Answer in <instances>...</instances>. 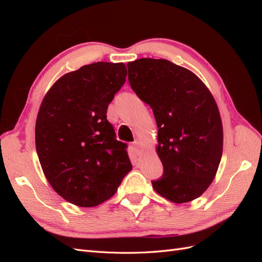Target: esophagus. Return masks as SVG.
<instances>
[{
  "label": "esophagus",
  "mask_w": 262,
  "mask_h": 262,
  "mask_svg": "<svg viewBox=\"0 0 262 262\" xmlns=\"http://www.w3.org/2000/svg\"><path fill=\"white\" fill-rule=\"evenodd\" d=\"M141 142L139 141V140H137V141H134L133 143H132V148H133V150L134 152H136L137 154H140V152H141Z\"/></svg>",
  "instance_id": "34e87169"
}]
</instances>
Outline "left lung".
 Instances as JSON below:
<instances>
[{"label":"left lung","mask_w":262,"mask_h":262,"mask_svg":"<svg viewBox=\"0 0 262 262\" xmlns=\"http://www.w3.org/2000/svg\"><path fill=\"white\" fill-rule=\"evenodd\" d=\"M126 67L131 89L157 123L164 173L152 181L154 190L173 203L196 199L214 180L223 152L215 99L193 72L168 60L142 58Z\"/></svg>","instance_id":"obj_1"}]
</instances>
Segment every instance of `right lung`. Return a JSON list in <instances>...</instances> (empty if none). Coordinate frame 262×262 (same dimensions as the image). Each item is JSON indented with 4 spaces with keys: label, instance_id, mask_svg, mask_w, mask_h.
Here are the masks:
<instances>
[{
    "label": "right lung",
    "instance_id": "add662e5",
    "mask_svg": "<svg viewBox=\"0 0 262 262\" xmlns=\"http://www.w3.org/2000/svg\"><path fill=\"white\" fill-rule=\"evenodd\" d=\"M125 76L122 62L84 66L61 76L39 108L35 140L42 171L54 191L77 207L110 199L132 169L106 116Z\"/></svg>",
    "mask_w": 262,
    "mask_h": 262
}]
</instances>
